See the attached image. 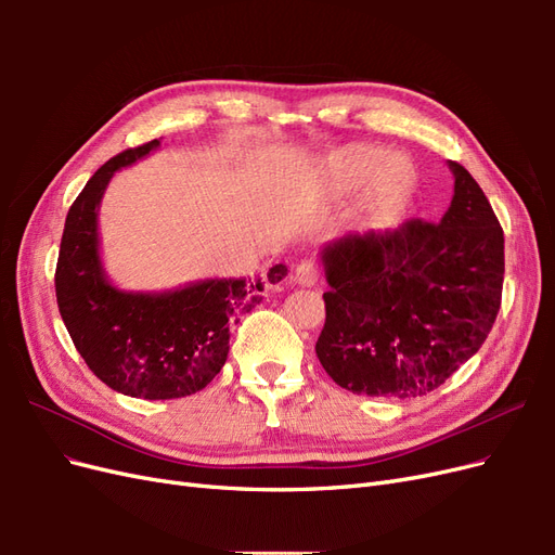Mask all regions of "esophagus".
Wrapping results in <instances>:
<instances>
[{"instance_id": "esophagus-1", "label": "esophagus", "mask_w": 555, "mask_h": 555, "mask_svg": "<svg viewBox=\"0 0 555 555\" xmlns=\"http://www.w3.org/2000/svg\"><path fill=\"white\" fill-rule=\"evenodd\" d=\"M294 282H296V284H300V287H314V284L319 282V271H317V266H314V263H310V261L298 263V266H296V271H294Z\"/></svg>"}]
</instances>
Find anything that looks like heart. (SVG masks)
<instances>
[{
    "mask_svg": "<svg viewBox=\"0 0 555 555\" xmlns=\"http://www.w3.org/2000/svg\"><path fill=\"white\" fill-rule=\"evenodd\" d=\"M317 182L331 196H349L359 190V210L365 220H389L405 208L416 190L414 166L402 155H386L375 145L338 147L319 166Z\"/></svg>",
    "mask_w": 555,
    "mask_h": 555,
    "instance_id": "obj_1",
    "label": "heart"
}]
</instances>
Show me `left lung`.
Listing matches in <instances>:
<instances>
[{"label":"left lung","instance_id":"8db88e82","mask_svg":"<svg viewBox=\"0 0 555 555\" xmlns=\"http://www.w3.org/2000/svg\"><path fill=\"white\" fill-rule=\"evenodd\" d=\"M438 224L345 233L319 249L328 292L317 359L351 393L416 398L473 359L500 310L505 236L461 164Z\"/></svg>","mask_w":555,"mask_h":555}]
</instances>
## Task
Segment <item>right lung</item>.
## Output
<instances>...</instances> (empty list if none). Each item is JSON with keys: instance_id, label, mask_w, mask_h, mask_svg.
I'll use <instances>...</instances> for the list:
<instances>
[{"instance_id": "obj_1", "label": "right lung", "mask_w": 555, "mask_h": 555, "mask_svg": "<svg viewBox=\"0 0 555 555\" xmlns=\"http://www.w3.org/2000/svg\"><path fill=\"white\" fill-rule=\"evenodd\" d=\"M159 139L125 150L90 180L64 222L55 271L57 306L80 357L113 391L143 400L192 396L222 371L229 328L259 306L266 282L287 278H206L164 292L122 289L108 278L99 208L113 176L159 150Z\"/></svg>"}]
</instances>
